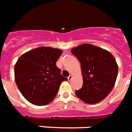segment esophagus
I'll return each instance as SVG.
<instances>
[{
    "label": "esophagus",
    "instance_id": "34e87169",
    "mask_svg": "<svg viewBox=\"0 0 132 132\" xmlns=\"http://www.w3.org/2000/svg\"><path fill=\"white\" fill-rule=\"evenodd\" d=\"M72 78H73L72 75H70V76H69L68 77V78H67V79H68V80L70 81L71 80V79H72Z\"/></svg>",
    "mask_w": 132,
    "mask_h": 132
}]
</instances>
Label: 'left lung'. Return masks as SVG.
Returning <instances> with one entry per match:
<instances>
[{"label": "left lung", "instance_id": "8db88e82", "mask_svg": "<svg viewBox=\"0 0 132 132\" xmlns=\"http://www.w3.org/2000/svg\"><path fill=\"white\" fill-rule=\"evenodd\" d=\"M79 59L83 78L82 87L76 95L86 104L101 102L111 92L118 74V65L110 52L93 46L84 44L71 49Z\"/></svg>", "mask_w": 132, "mask_h": 132}]
</instances>
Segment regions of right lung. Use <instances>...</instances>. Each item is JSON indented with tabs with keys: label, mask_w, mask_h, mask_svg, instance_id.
I'll return each mask as SVG.
<instances>
[{
	"label": "right lung",
	"mask_w": 132,
	"mask_h": 132,
	"mask_svg": "<svg viewBox=\"0 0 132 132\" xmlns=\"http://www.w3.org/2000/svg\"><path fill=\"white\" fill-rule=\"evenodd\" d=\"M62 50L51 47L31 50L19 58L14 67L15 80L28 102L44 106L55 98L61 82L67 80L56 63Z\"/></svg>",
	"instance_id": "add662e5"
}]
</instances>
